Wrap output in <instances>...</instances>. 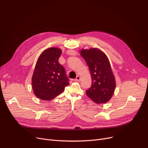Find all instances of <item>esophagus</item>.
Wrapping results in <instances>:
<instances>
[{"label":"esophagus","instance_id":"1","mask_svg":"<svg viewBox=\"0 0 148 148\" xmlns=\"http://www.w3.org/2000/svg\"><path fill=\"white\" fill-rule=\"evenodd\" d=\"M80 76H79V75L77 76V77H76V78L75 79V81H76V82L80 81Z\"/></svg>","mask_w":148,"mask_h":148}]
</instances>
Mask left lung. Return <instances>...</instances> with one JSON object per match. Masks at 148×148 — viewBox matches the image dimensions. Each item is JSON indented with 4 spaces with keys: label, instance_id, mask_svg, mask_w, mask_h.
<instances>
[{
    "label": "left lung",
    "instance_id": "8db88e82",
    "mask_svg": "<svg viewBox=\"0 0 148 148\" xmlns=\"http://www.w3.org/2000/svg\"><path fill=\"white\" fill-rule=\"evenodd\" d=\"M81 56L91 75V86L86 91L89 98L97 104L110 100L115 89V79L106 55L98 48L82 49Z\"/></svg>",
    "mask_w": 148,
    "mask_h": 148
}]
</instances>
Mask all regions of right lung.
Returning a JSON list of instances; mask_svg holds the SVG:
<instances>
[{
	"mask_svg": "<svg viewBox=\"0 0 148 148\" xmlns=\"http://www.w3.org/2000/svg\"><path fill=\"white\" fill-rule=\"evenodd\" d=\"M61 54L60 48H49L37 59L32 76V88L36 97L42 100L54 99L69 85L65 68L59 63Z\"/></svg>",
	"mask_w": 148,
	"mask_h": 148,
	"instance_id": "right-lung-1",
	"label": "right lung"
}]
</instances>
